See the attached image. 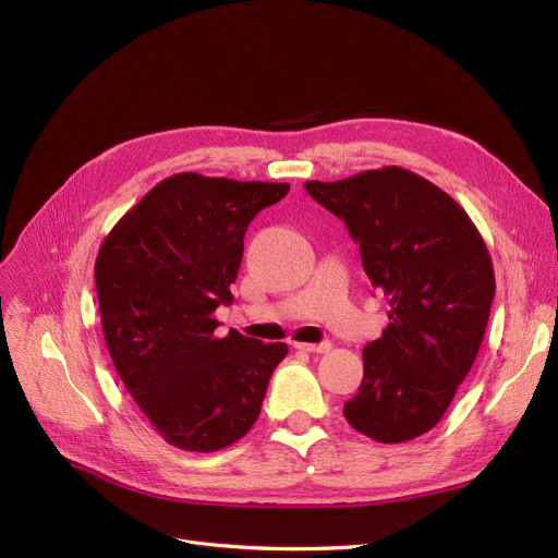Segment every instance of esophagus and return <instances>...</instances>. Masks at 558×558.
Returning a JSON list of instances; mask_svg holds the SVG:
<instances>
[{"label":"esophagus","instance_id":"1","mask_svg":"<svg viewBox=\"0 0 558 558\" xmlns=\"http://www.w3.org/2000/svg\"><path fill=\"white\" fill-rule=\"evenodd\" d=\"M295 348L304 350V352H329L331 343L323 341V343H295Z\"/></svg>","mask_w":558,"mask_h":558}]
</instances>
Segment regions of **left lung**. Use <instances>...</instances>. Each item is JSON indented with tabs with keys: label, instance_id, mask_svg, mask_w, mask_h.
<instances>
[{
	"label": "left lung",
	"instance_id": "obj_1",
	"mask_svg": "<svg viewBox=\"0 0 558 558\" xmlns=\"http://www.w3.org/2000/svg\"><path fill=\"white\" fill-rule=\"evenodd\" d=\"M304 187L345 221L391 306L343 414L375 441H410L437 426L476 360L495 298L493 258L456 198L403 167Z\"/></svg>",
	"mask_w": 558,
	"mask_h": 558
}]
</instances>
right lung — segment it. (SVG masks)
<instances>
[{
    "instance_id": "1",
    "label": "right lung",
    "mask_w": 558,
    "mask_h": 558,
    "mask_svg": "<svg viewBox=\"0 0 558 558\" xmlns=\"http://www.w3.org/2000/svg\"><path fill=\"white\" fill-rule=\"evenodd\" d=\"M288 183L175 173L109 231L96 258L100 323L111 362L171 447L210 453L250 433L286 343L231 329L215 308L233 300L244 231Z\"/></svg>"
}]
</instances>
